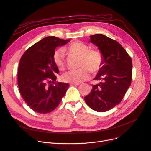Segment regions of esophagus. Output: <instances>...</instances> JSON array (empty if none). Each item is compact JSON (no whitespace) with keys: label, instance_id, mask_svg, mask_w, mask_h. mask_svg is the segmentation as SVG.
Masks as SVG:
<instances>
[{"label":"esophagus","instance_id":"esophagus-1","mask_svg":"<svg viewBox=\"0 0 151 151\" xmlns=\"http://www.w3.org/2000/svg\"><path fill=\"white\" fill-rule=\"evenodd\" d=\"M80 83H70L71 86H76V85H79Z\"/></svg>","mask_w":151,"mask_h":151}]
</instances>
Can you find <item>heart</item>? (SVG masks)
I'll return each instance as SVG.
<instances>
[{
    "instance_id": "b5f03b06",
    "label": "heart",
    "mask_w": 151,
    "mask_h": 151,
    "mask_svg": "<svg viewBox=\"0 0 151 151\" xmlns=\"http://www.w3.org/2000/svg\"><path fill=\"white\" fill-rule=\"evenodd\" d=\"M80 56L79 69L66 72L63 76V80L71 83H79L90 78L93 71H98L103 61L101 52L97 50H90L89 46L80 41L71 43L64 50H57L53 55V60L58 69L64 70L66 68L65 52Z\"/></svg>"
}]
</instances>
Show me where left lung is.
I'll return each mask as SVG.
<instances>
[{
    "instance_id": "left-lung-1",
    "label": "left lung",
    "mask_w": 151,
    "mask_h": 151,
    "mask_svg": "<svg viewBox=\"0 0 151 151\" xmlns=\"http://www.w3.org/2000/svg\"><path fill=\"white\" fill-rule=\"evenodd\" d=\"M90 37V42L98 47L103 56L101 66L94 78L101 82L92 86L85 101L92 110L104 112L120 104L130 86L132 63L117 41L101 34Z\"/></svg>"
}]
</instances>
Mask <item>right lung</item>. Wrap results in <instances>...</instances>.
Returning a JSON list of instances; mask_svg holds the SVG:
<instances>
[{"mask_svg":"<svg viewBox=\"0 0 151 151\" xmlns=\"http://www.w3.org/2000/svg\"><path fill=\"white\" fill-rule=\"evenodd\" d=\"M70 40L47 36L30 47L19 62L17 82L23 99L29 107L40 114L55 110L65 96L69 85L56 83L58 68L53 60L56 48Z\"/></svg>","mask_w":151,"mask_h":151,"instance_id":"add662e5","label":"right lung"}]
</instances>
